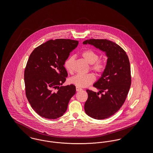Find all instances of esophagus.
Masks as SVG:
<instances>
[{"label": "esophagus", "instance_id": "esophagus-1", "mask_svg": "<svg viewBox=\"0 0 153 153\" xmlns=\"http://www.w3.org/2000/svg\"><path fill=\"white\" fill-rule=\"evenodd\" d=\"M76 90L77 91H80L82 90V89H81V88L79 87H76Z\"/></svg>", "mask_w": 153, "mask_h": 153}]
</instances>
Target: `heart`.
<instances>
[{
  "label": "heart",
  "mask_w": 153,
  "mask_h": 153,
  "mask_svg": "<svg viewBox=\"0 0 153 153\" xmlns=\"http://www.w3.org/2000/svg\"><path fill=\"white\" fill-rule=\"evenodd\" d=\"M82 57L91 64L90 68L97 75H101L105 72L106 63L103 59H99V54L92 49L84 50L81 53ZM76 59L75 55L69 56L65 61V67L66 71L72 73L73 71V63ZM95 80V76L93 73L86 74H76L69 79V82L79 87H86Z\"/></svg>",
  "instance_id": "heart-1"
}]
</instances>
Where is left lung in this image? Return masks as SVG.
Segmentation results:
<instances>
[{"label":"left lung","mask_w":153,"mask_h":153,"mask_svg":"<svg viewBox=\"0 0 153 153\" xmlns=\"http://www.w3.org/2000/svg\"><path fill=\"white\" fill-rule=\"evenodd\" d=\"M83 44L94 45L108 56L105 72L94 84L99 92L87 90L88 99L84 105L88 116L97 120L105 119L116 113L126 101L131 84L129 58L120 45L110 40L92 39L85 40Z\"/></svg>","instance_id":"8db88e82"}]
</instances>
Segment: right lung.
Returning a JSON list of instances; mask_svg holds the SVG:
<instances>
[{"label":"right lung","mask_w":153,"mask_h":153,"mask_svg":"<svg viewBox=\"0 0 153 153\" xmlns=\"http://www.w3.org/2000/svg\"><path fill=\"white\" fill-rule=\"evenodd\" d=\"M78 44L71 39L50 40L30 55L24 72L25 94L31 107L41 117L56 119L63 116L76 94L73 84L61 85L68 77L65 61Z\"/></svg>","instance_id":"obj_1"}]
</instances>
